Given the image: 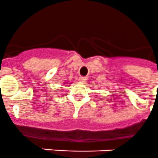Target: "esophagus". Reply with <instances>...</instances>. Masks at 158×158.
I'll return each mask as SVG.
<instances>
[{"label":"esophagus","mask_w":158,"mask_h":158,"mask_svg":"<svg viewBox=\"0 0 158 158\" xmlns=\"http://www.w3.org/2000/svg\"><path fill=\"white\" fill-rule=\"evenodd\" d=\"M86 80L87 78L85 77H79V81H80L81 83H85V82H86Z\"/></svg>","instance_id":"1"}]
</instances>
